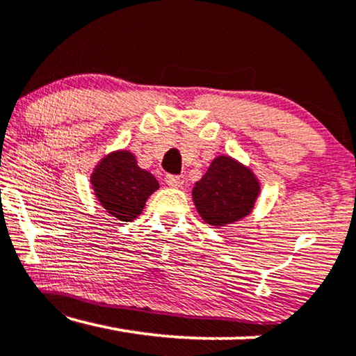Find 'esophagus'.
I'll return each instance as SVG.
<instances>
[{"label":"esophagus","mask_w":356,"mask_h":356,"mask_svg":"<svg viewBox=\"0 0 356 356\" xmlns=\"http://www.w3.org/2000/svg\"><path fill=\"white\" fill-rule=\"evenodd\" d=\"M165 183H167L170 188H178L179 184H181V178L177 177V175H167V178H165Z\"/></svg>","instance_id":"34e87169"}]
</instances>
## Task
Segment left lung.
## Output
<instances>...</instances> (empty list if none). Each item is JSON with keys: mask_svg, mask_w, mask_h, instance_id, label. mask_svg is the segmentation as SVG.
<instances>
[{"mask_svg": "<svg viewBox=\"0 0 356 356\" xmlns=\"http://www.w3.org/2000/svg\"><path fill=\"white\" fill-rule=\"evenodd\" d=\"M261 194L256 173L230 155H218L193 188V202L213 228L228 227L250 216Z\"/></svg>", "mask_w": 356, "mask_h": 356, "instance_id": "8db88e82", "label": "left lung"}]
</instances>
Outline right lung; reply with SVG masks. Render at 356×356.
Masks as SVG:
<instances>
[{
    "label": "right lung",
    "instance_id": "right-lung-1",
    "mask_svg": "<svg viewBox=\"0 0 356 356\" xmlns=\"http://www.w3.org/2000/svg\"><path fill=\"white\" fill-rule=\"evenodd\" d=\"M90 186L105 212L118 222H131L140 216L150 194L159 189V181L139 167L133 152L118 149L95 165Z\"/></svg>",
    "mask_w": 356,
    "mask_h": 356
}]
</instances>
